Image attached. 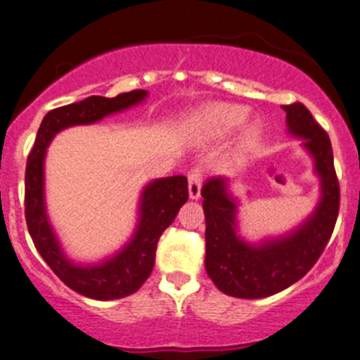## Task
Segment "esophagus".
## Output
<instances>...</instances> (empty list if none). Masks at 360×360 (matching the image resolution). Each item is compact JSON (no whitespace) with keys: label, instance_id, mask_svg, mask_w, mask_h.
<instances>
[{"label":"esophagus","instance_id":"esophagus-1","mask_svg":"<svg viewBox=\"0 0 360 360\" xmlns=\"http://www.w3.org/2000/svg\"><path fill=\"white\" fill-rule=\"evenodd\" d=\"M201 188H202V172L199 167L191 169L188 176V189H189V198L198 199L201 196Z\"/></svg>","mask_w":360,"mask_h":360}]
</instances>
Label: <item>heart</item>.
<instances>
[{"label": "heart", "instance_id": "1", "mask_svg": "<svg viewBox=\"0 0 360 360\" xmlns=\"http://www.w3.org/2000/svg\"><path fill=\"white\" fill-rule=\"evenodd\" d=\"M248 107L238 105V103H214L210 105L202 114L199 115V120L205 125L206 134L211 139H221L228 136L229 132L240 127L248 117ZM259 141H262V127L258 122H251L246 125L238 139V154L250 155L258 149Z\"/></svg>", "mask_w": 360, "mask_h": 360}]
</instances>
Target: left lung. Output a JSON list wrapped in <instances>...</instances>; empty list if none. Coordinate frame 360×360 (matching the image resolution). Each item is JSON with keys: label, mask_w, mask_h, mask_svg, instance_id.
Instances as JSON below:
<instances>
[{"label": "left lung", "mask_w": 360, "mask_h": 360, "mask_svg": "<svg viewBox=\"0 0 360 360\" xmlns=\"http://www.w3.org/2000/svg\"><path fill=\"white\" fill-rule=\"evenodd\" d=\"M281 109L287 112V132L302 139V147L314 161L320 198L298 226L283 235L248 241L240 231V201L229 189L231 181L211 177L202 186L206 274L219 292L229 297H270L305 276L330 240L339 214L340 193L330 139L304 103L281 105Z\"/></svg>", "instance_id": "1"}]
</instances>
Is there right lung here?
Segmentation results:
<instances>
[{"label":"right lung","mask_w":360,"mask_h":360,"mask_svg":"<svg viewBox=\"0 0 360 360\" xmlns=\"http://www.w3.org/2000/svg\"><path fill=\"white\" fill-rule=\"evenodd\" d=\"M147 90H132L114 98L92 95L85 101L58 107L43 117L25 174V214L30 236L46 265L67 287L94 300H115L132 295L149 278L155 248L162 231L174 221L188 201V177L171 176L147 183L141 191L137 223L127 243L97 263H79L65 253L50 223L45 199V158L58 132L73 125H90L103 117L139 105Z\"/></svg>","instance_id":"add662e5"}]
</instances>
